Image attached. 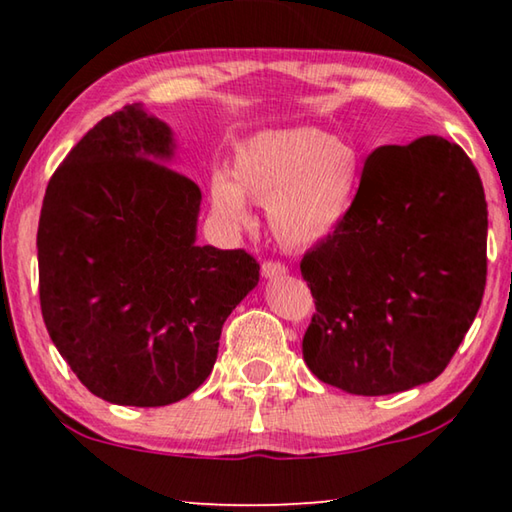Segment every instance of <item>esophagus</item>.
Wrapping results in <instances>:
<instances>
[{"instance_id": "1", "label": "esophagus", "mask_w": 512, "mask_h": 512, "mask_svg": "<svg viewBox=\"0 0 512 512\" xmlns=\"http://www.w3.org/2000/svg\"><path fill=\"white\" fill-rule=\"evenodd\" d=\"M287 273H289V268L280 262H264L262 264V275L268 277V280H273V277H282Z\"/></svg>"}]
</instances>
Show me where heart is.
<instances>
[{
	"label": "heart",
	"instance_id": "heart-1",
	"mask_svg": "<svg viewBox=\"0 0 512 512\" xmlns=\"http://www.w3.org/2000/svg\"><path fill=\"white\" fill-rule=\"evenodd\" d=\"M361 160L350 144L318 128H268L235 151L232 176L210 180L212 210L235 230L250 228L248 201L266 205L268 225L287 248H311L332 237L354 205Z\"/></svg>",
	"mask_w": 512,
	"mask_h": 512
}]
</instances>
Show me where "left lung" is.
Listing matches in <instances>:
<instances>
[{"label": "left lung", "mask_w": 512, "mask_h": 512, "mask_svg": "<svg viewBox=\"0 0 512 512\" xmlns=\"http://www.w3.org/2000/svg\"><path fill=\"white\" fill-rule=\"evenodd\" d=\"M485 244L488 203L461 146L427 135L370 153L348 219L300 262L316 300L309 370L352 395L436 379L481 307Z\"/></svg>", "instance_id": "obj_1"}]
</instances>
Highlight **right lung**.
<instances>
[{
	"mask_svg": "<svg viewBox=\"0 0 512 512\" xmlns=\"http://www.w3.org/2000/svg\"><path fill=\"white\" fill-rule=\"evenodd\" d=\"M142 103L103 117L51 176L38 225L51 341L101 400L167 406L214 368L221 327L257 287L246 250L196 244L201 189L171 169Z\"/></svg>",
	"mask_w": 512,
	"mask_h": 512,
	"instance_id": "obj_1",
	"label": "right lung"
}]
</instances>
